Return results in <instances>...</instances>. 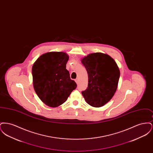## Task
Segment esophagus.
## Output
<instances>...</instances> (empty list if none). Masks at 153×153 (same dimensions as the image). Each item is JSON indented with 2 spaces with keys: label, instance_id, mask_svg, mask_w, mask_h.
<instances>
[{
  "label": "esophagus",
  "instance_id": "esophagus-1",
  "mask_svg": "<svg viewBox=\"0 0 153 153\" xmlns=\"http://www.w3.org/2000/svg\"><path fill=\"white\" fill-rule=\"evenodd\" d=\"M75 81H76V82L78 84H79V79H76L75 80Z\"/></svg>",
  "mask_w": 153,
  "mask_h": 153
}]
</instances>
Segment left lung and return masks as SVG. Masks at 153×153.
Here are the masks:
<instances>
[{
  "instance_id": "1",
  "label": "left lung",
  "mask_w": 153,
  "mask_h": 153,
  "mask_svg": "<svg viewBox=\"0 0 153 153\" xmlns=\"http://www.w3.org/2000/svg\"><path fill=\"white\" fill-rule=\"evenodd\" d=\"M88 76V87L81 94L90 105L100 107L112 98L117 91L120 71L115 60L102 53L88 54L82 58Z\"/></svg>"
}]
</instances>
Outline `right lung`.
Here are the masks:
<instances>
[{
  "instance_id": "right-lung-1",
  "label": "right lung",
  "mask_w": 153,
  "mask_h": 153,
  "mask_svg": "<svg viewBox=\"0 0 153 153\" xmlns=\"http://www.w3.org/2000/svg\"><path fill=\"white\" fill-rule=\"evenodd\" d=\"M68 55L51 51L38 58L32 67L33 85L36 95L49 107H57L66 101L77 87L66 65Z\"/></svg>"
}]
</instances>
